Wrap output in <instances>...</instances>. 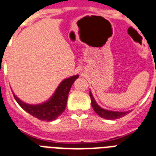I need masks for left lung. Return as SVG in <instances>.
<instances>
[{"label":"left lung","mask_w":156,"mask_h":156,"mask_svg":"<svg viewBox=\"0 0 156 156\" xmlns=\"http://www.w3.org/2000/svg\"><path fill=\"white\" fill-rule=\"evenodd\" d=\"M90 97H91V106L93 108V110L95 112L97 113V115H99L100 117L104 118L105 119H117L119 118H122L123 116H125L126 115H128L129 111H123V112H119V111H111V110H105L101 106H99L97 103L96 102L95 99H94L92 94L90 91Z\"/></svg>","instance_id":"8db88e82"}]
</instances>
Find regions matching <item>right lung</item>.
<instances>
[{
  "instance_id": "1",
  "label": "right lung",
  "mask_w": 156,
  "mask_h": 156,
  "mask_svg": "<svg viewBox=\"0 0 156 156\" xmlns=\"http://www.w3.org/2000/svg\"><path fill=\"white\" fill-rule=\"evenodd\" d=\"M78 75H74L63 80L55 91L54 95L47 101L40 105H28L20 101L15 94V101L26 112L42 121H52L56 119L65 111L67 105L69 92Z\"/></svg>"
}]
</instances>
